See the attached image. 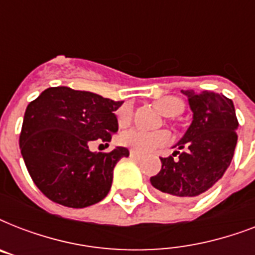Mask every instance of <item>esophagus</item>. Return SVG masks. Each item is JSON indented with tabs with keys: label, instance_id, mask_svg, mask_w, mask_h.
I'll list each match as a JSON object with an SVG mask.
<instances>
[{
	"label": "esophagus",
	"instance_id": "1",
	"mask_svg": "<svg viewBox=\"0 0 255 255\" xmlns=\"http://www.w3.org/2000/svg\"><path fill=\"white\" fill-rule=\"evenodd\" d=\"M129 156H131L132 159H135V160L141 159V155H139V153H136V152H133V151L129 152Z\"/></svg>",
	"mask_w": 255,
	"mask_h": 255
}]
</instances>
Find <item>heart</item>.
I'll use <instances>...</instances> for the list:
<instances>
[{
	"instance_id": "obj_1",
	"label": "heart",
	"mask_w": 255,
	"mask_h": 255,
	"mask_svg": "<svg viewBox=\"0 0 255 255\" xmlns=\"http://www.w3.org/2000/svg\"><path fill=\"white\" fill-rule=\"evenodd\" d=\"M156 106L161 114L167 118H174L180 115L184 110V103L176 96H163L156 102ZM132 108L129 104L124 106L118 114L120 126H126L131 122ZM120 143L128 147L136 153L145 155L155 151L157 148L164 147L170 143V135L165 131L147 132L143 129H128L120 136Z\"/></svg>"
}]
</instances>
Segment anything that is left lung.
<instances>
[{
    "label": "left lung",
    "mask_w": 255,
    "mask_h": 255,
    "mask_svg": "<svg viewBox=\"0 0 255 255\" xmlns=\"http://www.w3.org/2000/svg\"><path fill=\"white\" fill-rule=\"evenodd\" d=\"M188 96L193 122L169 157H160L161 169L151 184L161 193L190 200L212 188L232 163L238 120L232 99L217 92L181 90Z\"/></svg>",
    "instance_id": "left-lung-1"
}]
</instances>
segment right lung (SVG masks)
<instances>
[{
  "instance_id": "right-lung-1",
  "label": "right lung",
  "mask_w": 255,
  "mask_h": 255,
  "mask_svg": "<svg viewBox=\"0 0 255 255\" xmlns=\"http://www.w3.org/2000/svg\"><path fill=\"white\" fill-rule=\"evenodd\" d=\"M123 104L70 87H50L30 102L19 135L22 157L38 189L51 201L86 208L111 189L114 168L127 148L90 151L118 132L114 112Z\"/></svg>"
}]
</instances>
